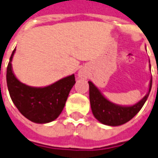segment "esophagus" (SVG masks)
<instances>
[{
    "label": "esophagus",
    "instance_id": "1",
    "mask_svg": "<svg viewBox=\"0 0 158 158\" xmlns=\"http://www.w3.org/2000/svg\"><path fill=\"white\" fill-rule=\"evenodd\" d=\"M88 77V71L85 68H81L78 72V78L79 79H85Z\"/></svg>",
    "mask_w": 158,
    "mask_h": 158
}]
</instances>
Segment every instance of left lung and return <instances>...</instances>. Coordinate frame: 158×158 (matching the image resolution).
<instances>
[{
	"label": "left lung",
	"mask_w": 158,
	"mask_h": 158,
	"mask_svg": "<svg viewBox=\"0 0 158 158\" xmlns=\"http://www.w3.org/2000/svg\"><path fill=\"white\" fill-rule=\"evenodd\" d=\"M88 83L90 108L95 118L103 125L117 127L125 124L133 119L141 110L145 101L147 100L152 89V78L150 80L149 89L146 95L133 105H120L112 102L104 97V95L91 81H88Z\"/></svg>",
	"instance_id": "1"
}]
</instances>
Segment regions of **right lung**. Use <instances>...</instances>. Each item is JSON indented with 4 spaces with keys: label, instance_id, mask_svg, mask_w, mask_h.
Here are the masks:
<instances>
[{
    "label": "right lung",
    "instance_id": "1",
    "mask_svg": "<svg viewBox=\"0 0 158 158\" xmlns=\"http://www.w3.org/2000/svg\"><path fill=\"white\" fill-rule=\"evenodd\" d=\"M11 55L6 68V84L12 101L19 111L32 122L45 124L55 121L63 110L68 95L75 84L74 74L67 76L44 87H34L20 82L13 71Z\"/></svg>",
    "mask_w": 158,
    "mask_h": 158
}]
</instances>
